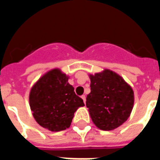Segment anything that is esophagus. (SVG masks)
Returning <instances> with one entry per match:
<instances>
[{"instance_id":"1","label":"esophagus","mask_w":160,"mask_h":160,"mask_svg":"<svg viewBox=\"0 0 160 160\" xmlns=\"http://www.w3.org/2000/svg\"><path fill=\"white\" fill-rule=\"evenodd\" d=\"M81 98H82L83 101H84V103H85V101H86V97H85V95H82L81 96Z\"/></svg>"}]
</instances>
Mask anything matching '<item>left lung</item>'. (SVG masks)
<instances>
[{
    "label": "left lung",
    "instance_id": "left-lung-1",
    "mask_svg": "<svg viewBox=\"0 0 160 160\" xmlns=\"http://www.w3.org/2000/svg\"><path fill=\"white\" fill-rule=\"evenodd\" d=\"M90 93L86 106L93 123L101 130H113L126 121L134 107L131 86L110 70L90 75Z\"/></svg>",
    "mask_w": 160,
    "mask_h": 160
}]
</instances>
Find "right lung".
I'll return each mask as SVG.
<instances>
[{
	"label": "right lung",
	"instance_id": "1",
	"mask_svg": "<svg viewBox=\"0 0 160 160\" xmlns=\"http://www.w3.org/2000/svg\"><path fill=\"white\" fill-rule=\"evenodd\" d=\"M69 76L60 69L44 74L32 86L29 102L36 121L53 132L70 126L75 112L85 105L68 83Z\"/></svg>",
	"mask_w": 160,
	"mask_h": 160
}]
</instances>
